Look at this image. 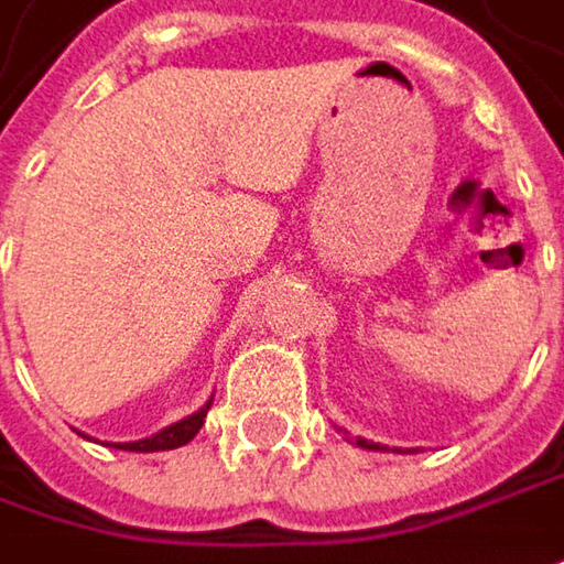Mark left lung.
Masks as SVG:
<instances>
[{
    "mask_svg": "<svg viewBox=\"0 0 564 564\" xmlns=\"http://www.w3.org/2000/svg\"><path fill=\"white\" fill-rule=\"evenodd\" d=\"M355 444H358V447H365V451H387V447H380V444H375V441H365V437H355Z\"/></svg>",
    "mask_w": 564,
    "mask_h": 564,
    "instance_id": "8db88e82",
    "label": "left lung"
}]
</instances>
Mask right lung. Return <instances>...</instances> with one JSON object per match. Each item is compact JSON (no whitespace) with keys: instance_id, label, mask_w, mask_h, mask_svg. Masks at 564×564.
I'll list each match as a JSON object with an SVG mask.
<instances>
[{"instance_id":"obj_1","label":"right lung","mask_w":564,"mask_h":564,"mask_svg":"<svg viewBox=\"0 0 564 564\" xmlns=\"http://www.w3.org/2000/svg\"><path fill=\"white\" fill-rule=\"evenodd\" d=\"M209 406L212 400L203 409H196L193 415H186L181 422L161 429L158 435L142 437V441H123V444H113V447H120V451H135V454H152V451H174V447H184V444H189V441L196 437V432L203 429Z\"/></svg>"}]
</instances>
